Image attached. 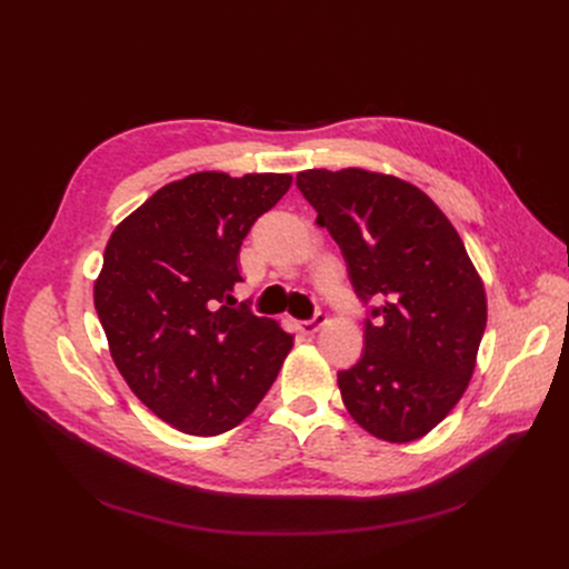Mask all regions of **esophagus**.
<instances>
[{
    "mask_svg": "<svg viewBox=\"0 0 569 569\" xmlns=\"http://www.w3.org/2000/svg\"><path fill=\"white\" fill-rule=\"evenodd\" d=\"M325 322H327V316H325L322 311H316L311 320H301V322H299V332L311 337V335H316V332L320 330V327H322Z\"/></svg>",
    "mask_w": 569,
    "mask_h": 569,
    "instance_id": "obj_1",
    "label": "esophagus"
}]
</instances>
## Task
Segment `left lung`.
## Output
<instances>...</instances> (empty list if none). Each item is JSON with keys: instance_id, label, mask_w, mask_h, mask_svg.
I'll list each match as a JSON object with an SVG mask.
<instances>
[{"instance_id": "8db88e82", "label": "left lung", "mask_w": 569, "mask_h": 569, "mask_svg": "<svg viewBox=\"0 0 569 569\" xmlns=\"http://www.w3.org/2000/svg\"><path fill=\"white\" fill-rule=\"evenodd\" d=\"M303 199L347 261L366 306L363 353L337 372L351 418L406 443L437 427L468 389L487 297L451 220L416 184L370 170H303Z\"/></svg>"}]
</instances>
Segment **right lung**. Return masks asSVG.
Instances as JSON below:
<instances>
[{
    "label": "right lung",
    "mask_w": 569,
    "mask_h": 569,
    "mask_svg": "<svg viewBox=\"0 0 569 569\" xmlns=\"http://www.w3.org/2000/svg\"><path fill=\"white\" fill-rule=\"evenodd\" d=\"M291 184L287 173H194L113 230L94 308L120 375L184 435L216 437L261 403L291 349L282 327L234 303L239 247Z\"/></svg>",
    "instance_id": "add662e5"
}]
</instances>
